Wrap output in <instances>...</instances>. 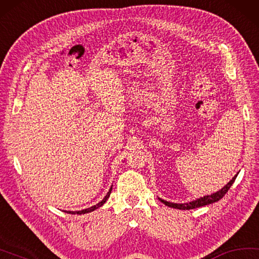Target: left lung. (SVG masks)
I'll list each match as a JSON object with an SVG mask.
<instances>
[{
  "label": "left lung",
  "instance_id": "obj_1",
  "mask_svg": "<svg viewBox=\"0 0 259 259\" xmlns=\"http://www.w3.org/2000/svg\"><path fill=\"white\" fill-rule=\"evenodd\" d=\"M237 176H238V173L221 190L214 192V194H210V195H207V196L200 197V198H197L195 200H191V201H189V203H183V204L171 203V201H166V200H164L162 198H159V197H158V199L161 200L164 205H166V206H168V207H172V208H177V209L186 210V209H194V208H197V207H201V206L213 204V203H216V201H219L220 199H222L223 196L227 194L228 190L233 185V182H234V180H236Z\"/></svg>",
  "mask_w": 259,
  "mask_h": 259
}]
</instances>
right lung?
I'll list each match as a JSON object with an SVG mask.
<instances>
[{
  "instance_id": "1",
  "label": "right lung",
  "mask_w": 259,
  "mask_h": 259,
  "mask_svg": "<svg viewBox=\"0 0 259 259\" xmlns=\"http://www.w3.org/2000/svg\"><path fill=\"white\" fill-rule=\"evenodd\" d=\"M111 191H112V187L110 188L109 192H107V194H106V196L104 197V198H103V199H102V200H101L100 203H98V204H96V205L92 206V207L86 208V209H81V210H74V211H72V210H65V211H67V213H69V214H78V215L86 214V213H91V211L95 210V209H97V208H100L101 206H103V205H104V204L106 203V200L109 199V197H110V195H111Z\"/></svg>"
}]
</instances>
